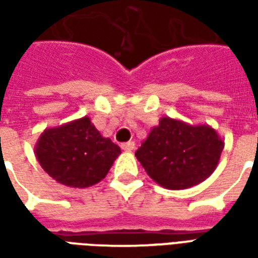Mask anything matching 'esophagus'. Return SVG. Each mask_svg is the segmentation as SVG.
I'll return each instance as SVG.
<instances>
[{
  "label": "esophagus",
  "mask_w": 258,
  "mask_h": 258,
  "mask_svg": "<svg viewBox=\"0 0 258 258\" xmlns=\"http://www.w3.org/2000/svg\"><path fill=\"white\" fill-rule=\"evenodd\" d=\"M134 148H135V144L134 142H131V141H130V142H125V144H123V145H121V149L125 152L134 151Z\"/></svg>",
  "instance_id": "1"
}]
</instances>
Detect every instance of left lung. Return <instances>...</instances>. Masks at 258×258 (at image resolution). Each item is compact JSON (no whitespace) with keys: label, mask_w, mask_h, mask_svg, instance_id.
Segmentation results:
<instances>
[{"label":"left lung","mask_w":258,"mask_h":258,"mask_svg":"<svg viewBox=\"0 0 258 258\" xmlns=\"http://www.w3.org/2000/svg\"><path fill=\"white\" fill-rule=\"evenodd\" d=\"M224 141L210 125L162 117L135 152L148 175L168 189L203 182L216 170Z\"/></svg>","instance_id":"obj_1"}]
</instances>
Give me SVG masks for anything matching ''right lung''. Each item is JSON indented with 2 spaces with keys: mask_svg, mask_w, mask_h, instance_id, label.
<instances>
[{
  "mask_svg": "<svg viewBox=\"0 0 258 258\" xmlns=\"http://www.w3.org/2000/svg\"><path fill=\"white\" fill-rule=\"evenodd\" d=\"M120 148L83 117L45 130L36 145V156L44 171L59 184L87 188L106 177Z\"/></svg>",
  "mask_w": 258,
  "mask_h": 258,
  "instance_id": "obj_1",
  "label": "right lung"
}]
</instances>
